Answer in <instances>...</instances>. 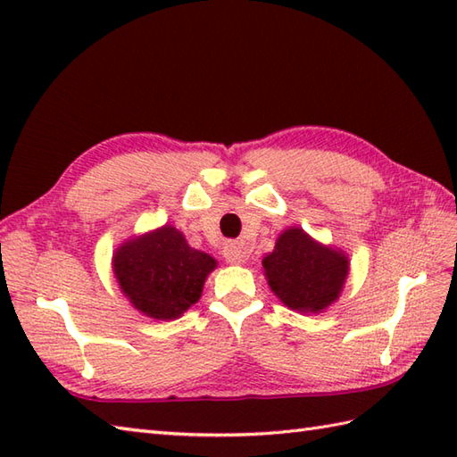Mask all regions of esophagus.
<instances>
[{"instance_id":"1","label":"esophagus","mask_w":457,"mask_h":457,"mask_svg":"<svg viewBox=\"0 0 457 457\" xmlns=\"http://www.w3.org/2000/svg\"><path fill=\"white\" fill-rule=\"evenodd\" d=\"M223 259H226L228 263H231V265L244 263L245 249L241 247L239 244H236V241H229V244H226V247H223Z\"/></svg>"}]
</instances>
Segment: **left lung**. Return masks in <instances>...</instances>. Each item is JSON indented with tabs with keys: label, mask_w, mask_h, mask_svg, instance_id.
I'll list each match as a JSON object with an SVG mask.
<instances>
[{
	"label": "left lung",
	"mask_w": 457,
	"mask_h": 457,
	"mask_svg": "<svg viewBox=\"0 0 457 457\" xmlns=\"http://www.w3.org/2000/svg\"><path fill=\"white\" fill-rule=\"evenodd\" d=\"M269 287L298 312H320L337 298L347 277V257L290 228L263 259Z\"/></svg>",
	"instance_id": "left-lung-1"
}]
</instances>
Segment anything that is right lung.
<instances>
[{
    "label": "right lung",
    "mask_w": 457,
    "mask_h": 457,
    "mask_svg": "<svg viewBox=\"0 0 457 457\" xmlns=\"http://www.w3.org/2000/svg\"><path fill=\"white\" fill-rule=\"evenodd\" d=\"M213 267L216 261L192 249L170 226L128 241L113 257L123 295L143 314L157 320L177 318L198 303Z\"/></svg>",
    "instance_id": "1"
}]
</instances>
